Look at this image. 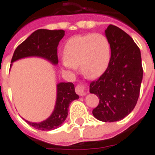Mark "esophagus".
Segmentation results:
<instances>
[{"label":"esophagus","mask_w":155,"mask_h":155,"mask_svg":"<svg viewBox=\"0 0 155 155\" xmlns=\"http://www.w3.org/2000/svg\"><path fill=\"white\" fill-rule=\"evenodd\" d=\"M75 92L77 93L79 95H84V94H86V90H85V86H84V84H77L76 86H75Z\"/></svg>","instance_id":"esophagus-1"}]
</instances>
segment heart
<instances>
[{
	"instance_id": "1",
	"label": "heart",
	"mask_w": 155,
	"mask_h": 155,
	"mask_svg": "<svg viewBox=\"0 0 155 155\" xmlns=\"http://www.w3.org/2000/svg\"><path fill=\"white\" fill-rule=\"evenodd\" d=\"M110 56V42L105 35L87 34L68 40L64 45L62 63L70 70L81 66V72L86 77L96 78L107 69Z\"/></svg>"
}]
</instances>
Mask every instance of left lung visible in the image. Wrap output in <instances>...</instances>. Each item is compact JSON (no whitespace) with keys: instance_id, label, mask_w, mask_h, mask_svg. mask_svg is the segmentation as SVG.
<instances>
[{"instance_id":"obj_1","label":"left lung","mask_w":155,"mask_h":155,"mask_svg":"<svg viewBox=\"0 0 155 155\" xmlns=\"http://www.w3.org/2000/svg\"><path fill=\"white\" fill-rule=\"evenodd\" d=\"M105 35L110 42V61L104 73L91 82L90 92L99 97L93 115L103 122H114L124 119L135 107L143 67L140 48L126 32L110 25Z\"/></svg>"}]
</instances>
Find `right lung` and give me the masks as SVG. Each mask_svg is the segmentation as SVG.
<instances>
[{"label": "right lung", "mask_w": 155, "mask_h": 155, "mask_svg": "<svg viewBox=\"0 0 155 155\" xmlns=\"http://www.w3.org/2000/svg\"><path fill=\"white\" fill-rule=\"evenodd\" d=\"M64 35L63 30L40 29L32 33L25 41L15 49L12 63L21 58L39 56L46 59L51 63L58 64L57 47L59 42ZM79 98L74 85L71 82H61L57 84V98L53 113L47 120L41 123H27L40 130H52L60 127L68 115V108L71 102Z\"/></svg>", "instance_id": "1"}]
</instances>
